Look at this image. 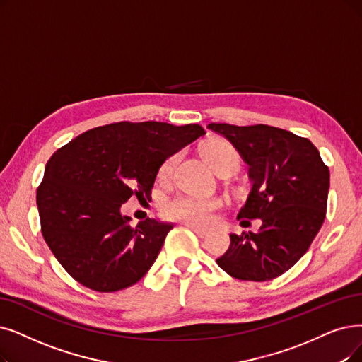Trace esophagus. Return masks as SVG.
Returning <instances> with one entry per match:
<instances>
[{
	"label": "esophagus",
	"instance_id": "esophagus-1",
	"mask_svg": "<svg viewBox=\"0 0 362 362\" xmlns=\"http://www.w3.org/2000/svg\"><path fill=\"white\" fill-rule=\"evenodd\" d=\"M187 227H189L190 230H193L194 233L199 236V238H205L206 235H208V231L206 230H204V228H199V227H196V226H193V224H185Z\"/></svg>",
	"mask_w": 362,
	"mask_h": 362
}]
</instances>
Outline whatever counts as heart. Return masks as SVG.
<instances>
[{
	"label": "heart",
	"instance_id": "heart-1",
	"mask_svg": "<svg viewBox=\"0 0 362 362\" xmlns=\"http://www.w3.org/2000/svg\"><path fill=\"white\" fill-rule=\"evenodd\" d=\"M206 162L216 170H231L236 172L240 166V154L224 139H212L206 142L202 148ZM177 156L169 157L160 166L158 177L160 180L170 178L173 168H175ZM223 206V202L215 197H196V196H177L168 200L163 206V214L170 220L182 221L193 226H208L214 214Z\"/></svg>",
	"mask_w": 362,
	"mask_h": 362
}]
</instances>
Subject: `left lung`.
Masks as SVG:
<instances>
[{
    "mask_svg": "<svg viewBox=\"0 0 362 362\" xmlns=\"http://www.w3.org/2000/svg\"><path fill=\"white\" fill-rule=\"evenodd\" d=\"M250 166L252 189L238 220H262L252 233L230 235L218 266L240 281L281 276L306 254L327 211L329 170L308 138L267 124L209 123Z\"/></svg>",
    "mask_w": 362,
    "mask_h": 362,
    "instance_id": "1",
    "label": "left lung"
}]
</instances>
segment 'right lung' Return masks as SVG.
<instances>
[{"label":"right lung","instance_id":"right-lung-1","mask_svg":"<svg viewBox=\"0 0 362 362\" xmlns=\"http://www.w3.org/2000/svg\"><path fill=\"white\" fill-rule=\"evenodd\" d=\"M205 134L200 124L120 122L90 129L50 157L37 190L41 233L72 278L114 293L150 270L173 226H132L122 205L150 197L166 158Z\"/></svg>","mask_w":362,"mask_h":362}]
</instances>
